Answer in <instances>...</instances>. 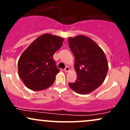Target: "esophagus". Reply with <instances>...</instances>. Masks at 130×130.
<instances>
[{
    "label": "esophagus",
    "mask_w": 130,
    "mask_h": 130,
    "mask_svg": "<svg viewBox=\"0 0 130 130\" xmlns=\"http://www.w3.org/2000/svg\"><path fill=\"white\" fill-rule=\"evenodd\" d=\"M70 70V67H65V69H64V71H65V72H68Z\"/></svg>",
    "instance_id": "obj_1"
}]
</instances>
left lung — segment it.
Instances as JSON below:
<instances>
[{"label":"left lung","instance_id":"1","mask_svg":"<svg viewBox=\"0 0 130 130\" xmlns=\"http://www.w3.org/2000/svg\"><path fill=\"white\" fill-rule=\"evenodd\" d=\"M70 48L74 56L75 83L70 87L79 94H88L96 89L105 79L108 63L103 51L93 40L84 35L68 38Z\"/></svg>","mask_w":130,"mask_h":130}]
</instances>
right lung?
Wrapping results in <instances>:
<instances>
[{"mask_svg": "<svg viewBox=\"0 0 130 130\" xmlns=\"http://www.w3.org/2000/svg\"><path fill=\"white\" fill-rule=\"evenodd\" d=\"M63 40L62 37L43 34L22 53L18 60V73L27 87L40 91L53 85L60 71L53 55L60 48Z\"/></svg>", "mask_w": 130, "mask_h": 130, "instance_id": "right-lung-1", "label": "right lung"}]
</instances>
